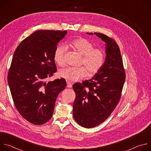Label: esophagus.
<instances>
[{
  "label": "esophagus",
  "instance_id": "esophagus-1",
  "mask_svg": "<svg viewBox=\"0 0 151 151\" xmlns=\"http://www.w3.org/2000/svg\"><path fill=\"white\" fill-rule=\"evenodd\" d=\"M67 87L69 88L72 87V84L70 82H67Z\"/></svg>",
  "mask_w": 151,
  "mask_h": 151
}]
</instances>
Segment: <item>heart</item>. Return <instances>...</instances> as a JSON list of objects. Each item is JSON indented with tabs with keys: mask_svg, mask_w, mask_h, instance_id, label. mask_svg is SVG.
I'll return each mask as SVG.
<instances>
[{
	"mask_svg": "<svg viewBox=\"0 0 151 151\" xmlns=\"http://www.w3.org/2000/svg\"><path fill=\"white\" fill-rule=\"evenodd\" d=\"M70 45L75 51L82 56L81 63L88 70L90 76L96 74L100 70L105 59V55L103 50L94 48L93 43L83 38L73 40ZM66 52V48L65 47L58 46L56 48L54 52V60L58 65L63 66L64 64V55ZM87 70L84 67L78 68H68L60 71V76L68 81L74 82L87 76L88 75Z\"/></svg>",
	"mask_w": 151,
	"mask_h": 151,
	"instance_id": "1",
	"label": "heart"
}]
</instances>
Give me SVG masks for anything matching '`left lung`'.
<instances>
[{
  "label": "left lung",
  "mask_w": 151,
  "mask_h": 151,
  "mask_svg": "<svg viewBox=\"0 0 151 151\" xmlns=\"http://www.w3.org/2000/svg\"><path fill=\"white\" fill-rule=\"evenodd\" d=\"M94 35L106 43L103 66L91 79L72 86L76 94L73 118L79 125L87 128L100 125L111 115L119 101L125 79L120 50L116 42L102 33Z\"/></svg>",
  "instance_id": "left-lung-1"
}]
</instances>
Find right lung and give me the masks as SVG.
<instances>
[{
	"label": "right lung",
	"instance_id": "add662e5",
	"mask_svg": "<svg viewBox=\"0 0 151 151\" xmlns=\"http://www.w3.org/2000/svg\"><path fill=\"white\" fill-rule=\"evenodd\" d=\"M68 32L37 30L21 42L15 50L8 75L12 97L18 112L35 125L52 116L59 93L66 86L64 79L47 83L57 71L54 52Z\"/></svg>",
	"mask_w": 151,
	"mask_h": 151
}]
</instances>
